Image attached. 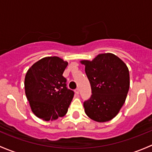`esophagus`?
I'll return each mask as SVG.
<instances>
[{
  "instance_id": "obj_1",
  "label": "esophagus",
  "mask_w": 152,
  "mask_h": 152,
  "mask_svg": "<svg viewBox=\"0 0 152 152\" xmlns=\"http://www.w3.org/2000/svg\"><path fill=\"white\" fill-rule=\"evenodd\" d=\"M75 92L76 94H79V88H77L75 90Z\"/></svg>"
}]
</instances>
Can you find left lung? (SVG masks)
<instances>
[{
	"label": "left lung",
	"mask_w": 152,
	"mask_h": 152,
	"mask_svg": "<svg viewBox=\"0 0 152 152\" xmlns=\"http://www.w3.org/2000/svg\"><path fill=\"white\" fill-rule=\"evenodd\" d=\"M91 87L90 99L83 103L86 115L97 122L113 119L124 104L129 88V73L123 61L113 53L83 60Z\"/></svg>",
	"instance_id": "1"
}]
</instances>
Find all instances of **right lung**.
<instances>
[{
	"instance_id": "obj_1",
	"label": "right lung",
	"mask_w": 152,
	"mask_h": 152,
	"mask_svg": "<svg viewBox=\"0 0 152 152\" xmlns=\"http://www.w3.org/2000/svg\"><path fill=\"white\" fill-rule=\"evenodd\" d=\"M68 62L57 56L45 57L28 70L25 91L32 112L45 121L63 117L74 96L63 76Z\"/></svg>"
}]
</instances>
